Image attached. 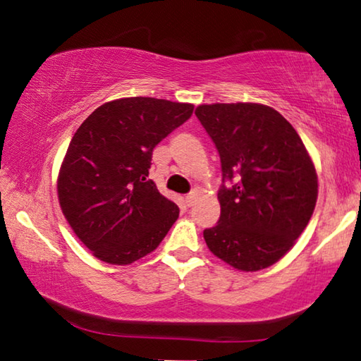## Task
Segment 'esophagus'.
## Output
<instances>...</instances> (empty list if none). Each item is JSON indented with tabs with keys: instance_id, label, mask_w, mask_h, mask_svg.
I'll list each match as a JSON object with an SVG mask.
<instances>
[{
	"instance_id": "34e87169",
	"label": "esophagus",
	"mask_w": 361,
	"mask_h": 361,
	"mask_svg": "<svg viewBox=\"0 0 361 361\" xmlns=\"http://www.w3.org/2000/svg\"><path fill=\"white\" fill-rule=\"evenodd\" d=\"M197 198H198V190H193V192H190L185 197V204L187 206H193L195 204V201H197Z\"/></svg>"
}]
</instances>
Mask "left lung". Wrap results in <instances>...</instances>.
<instances>
[{
  "mask_svg": "<svg viewBox=\"0 0 361 361\" xmlns=\"http://www.w3.org/2000/svg\"><path fill=\"white\" fill-rule=\"evenodd\" d=\"M195 114L222 163L220 219L203 233L207 247L239 271L268 268L293 247L312 217L319 184L311 157L293 126L269 106L201 104Z\"/></svg>",
  "mask_w": 361,
  "mask_h": 361,
  "instance_id": "1",
  "label": "left lung"
}]
</instances>
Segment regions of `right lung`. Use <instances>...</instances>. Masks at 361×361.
<instances>
[{"label": "right lung", "instance_id": "right-lung-1", "mask_svg": "<svg viewBox=\"0 0 361 361\" xmlns=\"http://www.w3.org/2000/svg\"><path fill=\"white\" fill-rule=\"evenodd\" d=\"M192 114L187 103L120 98L97 107L74 133L56 180L59 201L75 236L101 262L145 257L179 217L149 169L155 145Z\"/></svg>", "mask_w": 361, "mask_h": 361}]
</instances>
